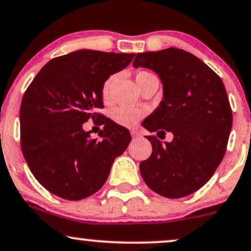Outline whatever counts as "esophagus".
Instances as JSON below:
<instances>
[{
    "instance_id": "obj_1",
    "label": "esophagus",
    "mask_w": 251,
    "mask_h": 251,
    "mask_svg": "<svg viewBox=\"0 0 251 251\" xmlns=\"http://www.w3.org/2000/svg\"><path fill=\"white\" fill-rule=\"evenodd\" d=\"M131 135H132V138H138V137H140V132L137 131V129H132Z\"/></svg>"
}]
</instances>
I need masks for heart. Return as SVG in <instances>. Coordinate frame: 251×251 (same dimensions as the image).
<instances>
[{
    "instance_id": "1",
    "label": "heart",
    "mask_w": 251,
    "mask_h": 251,
    "mask_svg": "<svg viewBox=\"0 0 251 251\" xmlns=\"http://www.w3.org/2000/svg\"><path fill=\"white\" fill-rule=\"evenodd\" d=\"M153 75L150 74V72L146 71H140L137 74V77L135 79L137 81H140L145 79V78L152 77ZM114 76L110 77L108 79L105 81L104 86H102V96L106 98L110 95L111 86H112ZM146 113V110L144 108H137V107H131V106H119L113 108L112 112H111V118L112 120L118 125L125 126V127H133L138 124L139 120L141 119Z\"/></svg>"
}]
</instances>
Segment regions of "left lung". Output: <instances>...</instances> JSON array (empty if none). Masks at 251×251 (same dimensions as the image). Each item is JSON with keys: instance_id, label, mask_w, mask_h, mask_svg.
Masks as SVG:
<instances>
[{"instance_id": "left-lung-1", "label": "left lung", "mask_w": 251, "mask_h": 251, "mask_svg": "<svg viewBox=\"0 0 251 251\" xmlns=\"http://www.w3.org/2000/svg\"><path fill=\"white\" fill-rule=\"evenodd\" d=\"M134 68L154 71L162 83L164 98L143 122L152 154L140 162V174L153 192L180 199L200 189L221 164L232 113L221 78L201 59L176 48L135 55Z\"/></svg>"}]
</instances>
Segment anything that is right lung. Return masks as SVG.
Segmentation results:
<instances>
[{
    "mask_svg": "<svg viewBox=\"0 0 251 251\" xmlns=\"http://www.w3.org/2000/svg\"><path fill=\"white\" fill-rule=\"evenodd\" d=\"M135 53L81 49L48 62L22 98L21 147L37 181L65 200L95 194L107 180L114 159L127 149L131 134L102 114V86L125 69ZM100 119L101 141L82 128Z\"/></svg>",
    "mask_w": 251,
    "mask_h": 251,
    "instance_id": "add662e5",
    "label": "right lung"
}]
</instances>
